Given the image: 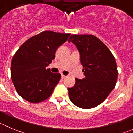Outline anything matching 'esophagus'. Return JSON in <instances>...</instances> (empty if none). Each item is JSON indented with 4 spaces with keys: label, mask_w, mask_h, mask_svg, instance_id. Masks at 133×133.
I'll return each instance as SVG.
<instances>
[{
    "label": "esophagus",
    "mask_w": 133,
    "mask_h": 133,
    "mask_svg": "<svg viewBox=\"0 0 133 133\" xmlns=\"http://www.w3.org/2000/svg\"><path fill=\"white\" fill-rule=\"evenodd\" d=\"M61 77H62V79H63V78H65V77H66V76H65V75H61Z\"/></svg>",
    "instance_id": "1"
}]
</instances>
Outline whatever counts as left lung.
<instances>
[{"instance_id": "1", "label": "left lung", "mask_w": 133, "mask_h": 133, "mask_svg": "<svg viewBox=\"0 0 133 133\" xmlns=\"http://www.w3.org/2000/svg\"><path fill=\"white\" fill-rule=\"evenodd\" d=\"M68 42L74 43L81 55L85 78H75L68 89L71 101L82 109L102 103L116 84L118 72L114 56L107 47L94 35L73 34Z\"/></svg>"}]
</instances>
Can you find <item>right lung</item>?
Masks as SVG:
<instances>
[{"label": "right lung", "mask_w": 133, "mask_h": 133, "mask_svg": "<svg viewBox=\"0 0 133 133\" xmlns=\"http://www.w3.org/2000/svg\"><path fill=\"white\" fill-rule=\"evenodd\" d=\"M71 34L43 31L26 41L14 55L11 78L17 94L26 101L38 103L52 94L61 78L46 67Z\"/></svg>", "instance_id": "add662e5"}]
</instances>
